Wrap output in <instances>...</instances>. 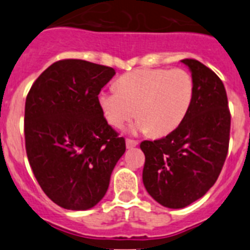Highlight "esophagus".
<instances>
[{"mask_svg": "<svg viewBox=\"0 0 250 250\" xmlns=\"http://www.w3.org/2000/svg\"><path fill=\"white\" fill-rule=\"evenodd\" d=\"M139 143L136 140H132V139H126V147L127 149H131V147H135Z\"/></svg>", "mask_w": 250, "mask_h": 250, "instance_id": "1", "label": "esophagus"}]
</instances>
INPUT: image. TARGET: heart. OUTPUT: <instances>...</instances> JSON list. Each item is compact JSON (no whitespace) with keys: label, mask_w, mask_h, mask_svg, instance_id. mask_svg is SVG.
<instances>
[{"label":"heart","mask_w":250,"mask_h":250,"mask_svg":"<svg viewBox=\"0 0 250 250\" xmlns=\"http://www.w3.org/2000/svg\"><path fill=\"white\" fill-rule=\"evenodd\" d=\"M116 89L104 90L98 98L111 126L120 129L138 114V130L167 135L190 109L194 81L184 68H139L121 75Z\"/></svg>","instance_id":"1"}]
</instances>
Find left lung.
<instances>
[{
  "mask_svg": "<svg viewBox=\"0 0 250 250\" xmlns=\"http://www.w3.org/2000/svg\"><path fill=\"white\" fill-rule=\"evenodd\" d=\"M194 81L190 109L165 138L141 141L145 154L143 182L147 193L171 209L200 199L214 184L227 159L230 111L218 75L198 60H182Z\"/></svg>",
  "mask_w": 250,
  "mask_h": 250,
  "instance_id": "obj_1",
  "label": "left lung"
}]
</instances>
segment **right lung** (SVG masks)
Segmentation results:
<instances>
[{"instance_id": "1", "label": "right lung", "mask_w": 250, "mask_h": 250, "mask_svg": "<svg viewBox=\"0 0 250 250\" xmlns=\"http://www.w3.org/2000/svg\"><path fill=\"white\" fill-rule=\"evenodd\" d=\"M114 75L109 66L60 60L37 77L27 94L28 163L43 193L61 208L86 210L98 204L126 149L98 100Z\"/></svg>"}]
</instances>
